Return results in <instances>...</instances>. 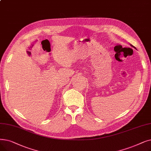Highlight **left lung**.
Returning <instances> with one entry per match:
<instances>
[{
  "mask_svg": "<svg viewBox=\"0 0 151 151\" xmlns=\"http://www.w3.org/2000/svg\"><path fill=\"white\" fill-rule=\"evenodd\" d=\"M132 45V46H133V45Z\"/></svg>",
  "mask_w": 151,
  "mask_h": 151,
  "instance_id": "1",
  "label": "left lung"
}]
</instances>
